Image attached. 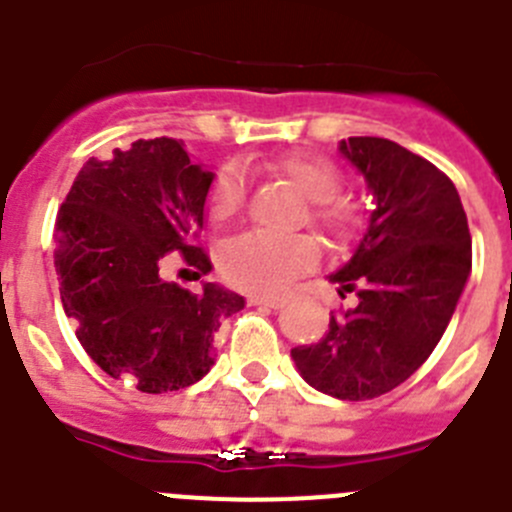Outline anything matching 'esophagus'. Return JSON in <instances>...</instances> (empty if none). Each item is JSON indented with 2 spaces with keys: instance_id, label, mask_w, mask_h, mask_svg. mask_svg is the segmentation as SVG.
<instances>
[{
  "instance_id": "esophagus-1",
  "label": "esophagus",
  "mask_w": 512,
  "mask_h": 512,
  "mask_svg": "<svg viewBox=\"0 0 512 512\" xmlns=\"http://www.w3.org/2000/svg\"><path fill=\"white\" fill-rule=\"evenodd\" d=\"M247 303L260 305V308L278 310V308H283V305H285V298H272V295H250V298H247Z\"/></svg>"
}]
</instances>
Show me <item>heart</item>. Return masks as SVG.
I'll use <instances>...</instances> for the list:
<instances>
[{
	"label": "heart",
	"instance_id": "heart-1",
	"mask_svg": "<svg viewBox=\"0 0 512 512\" xmlns=\"http://www.w3.org/2000/svg\"><path fill=\"white\" fill-rule=\"evenodd\" d=\"M270 174L288 179L310 202L308 222L331 240H343L353 229L351 204L336 199L341 191V171L321 156L293 154L262 164ZM245 204V176L237 169H222L209 189L207 209L212 219H229ZM318 260L313 237H270L247 232L229 240L219 252V270L224 280L245 293L272 295L288 288L298 275L308 272Z\"/></svg>",
	"mask_w": 512,
	"mask_h": 512
}]
</instances>
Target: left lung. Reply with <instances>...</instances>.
<instances>
[{"label":"left lung","mask_w":512,"mask_h":512,"mask_svg":"<svg viewBox=\"0 0 512 512\" xmlns=\"http://www.w3.org/2000/svg\"><path fill=\"white\" fill-rule=\"evenodd\" d=\"M338 151L374 199L351 260L328 278L358 303L290 356L313 389L364 401L404 384L434 351L470 278L472 237L455 184L427 159L374 136Z\"/></svg>","instance_id":"obj_1"}]
</instances>
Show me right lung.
<instances>
[{
    "label": "right lung",
    "mask_w": 512,
    "mask_h": 512,
    "mask_svg": "<svg viewBox=\"0 0 512 512\" xmlns=\"http://www.w3.org/2000/svg\"><path fill=\"white\" fill-rule=\"evenodd\" d=\"M212 181L176 138H138L90 159L57 212L55 270L75 336L105 374L146 394L207 376L219 326L245 308L217 283L189 293L159 275L169 252L197 278L212 270L197 247Z\"/></svg>",
    "instance_id": "right-lung-1"
}]
</instances>
